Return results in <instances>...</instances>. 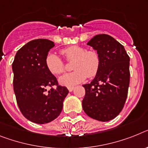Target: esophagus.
I'll return each instance as SVG.
<instances>
[{
    "label": "esophagus",
    "mask_w": 148,
    "mask_h": 148,
    "mask_svg": "<svg viewBox=\"0 0 148 148\" xmlns=\"http://www.w3.org/2000/svg\"><path fill=\"white\" fill-rule=\"evenodd\" d=\"M74 86H68V89L69 92H72L73 90H74Z\"/></svg>",
    "instance_id": "1"
}]
</instances>
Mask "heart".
Returning <instances> with one entry per match:
<instances>
[{"instance_id": "heart-1", "label": "heart", "mask_w": 148, "mask_h": 148, "mask_svg": "<svg viewBox=\"0 0 148 148\" xmlns=\"http://www.w3.org/2000/svg\"><path fill=\"white\" fill-rule=\"evenodd\" d=\"M67 61H73L74 71L65 74L59 79V84L65 86H73L86 78L93 77L98 74L101 65V59L95 50H86L80 46H71L61 51ZM46 66L51 74L59 75L65 70L64 63L58 56L49 53L46 57Z\"/></svg>"}]
</instances>
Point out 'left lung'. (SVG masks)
I'll use <instances>...</instances> for the list:
<instances>
[{"mask_svg":"<svg viewBox=\"0 0 148 148\" xmlns=\"http://www.w3.org/2000/svg\"><path fill=\"white\" fill-rule=\"evenodd\" d=\"M87 45L97 50L100 68L90 84L83 85L82 106L91 118L106 122L123 108L130 86V56L122 44L108 34L94 36Z\"/></svg>","mask_w":148,"mask_h":148,"instance_id":"left-lung-1","label":"left lung"}]
</instances>
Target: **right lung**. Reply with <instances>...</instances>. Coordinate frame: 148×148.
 Here are the masks:
<instances>
[{"instance_id": "obj_1", "label": "right lung", "mask_w": 148, "mask_h": 148, "mask_svg": "<svg viewBox=\"0 0 148 148\" xmlns=\"http://www.w3.org/2000/svg\"><path fill=\"white\" fill-rule=\"evenodd\" d=\"M54 46L49 40H33L17 51L12 64L17 105L23 116L35 123H47L57 118L68 93L46 66V57ZM48 87H51L49 91Z\"/></svg>"}]
</instances>
